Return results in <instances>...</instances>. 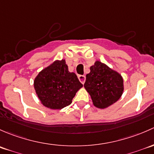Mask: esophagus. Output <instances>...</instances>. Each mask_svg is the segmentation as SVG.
<instances>
[{"mask_svg":"<svg viewBox=\"0 0 154 154\" xmlns=\"http://www.w3.org/2000/svg\"><path fill=\"white\" fill-rule=\"evenodd\" d=\"M78 77H79V81H80V82H82V84L85 83V79H86V77H85V75H79Z\"/></svg>","mask_w":154,"mask_h":154,"instance_id":"1","label":"esophagus"}]
</instances>
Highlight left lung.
Wrapping results in <instances>:
<instances>
[{
	"label": "left lung",
	"mask_w": 154,
	"mask_h": 154,
	"mask_svg": "<svg viewBox=\"0 0 154 154\" xmlns=\"http://www.w3.org/2000/svg\"><path fill=\"white\" fill-rule=\"evenodd\" d=\"M86 75L84 87L90 94L93 105L104 109L116 102L124 91L123 78L116 71L96 61Z\"/></svg>",
	"instance_id": "8db88e82"
}]
</instances>
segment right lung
I'll use <instances>...</instances> for the list:
<instances>
[{"label": "right lung", "instance_id": "add662e5", "mask_svg": "<svg viewBox=\"0 0 154 154\" xmlns=\"http://www.w3.org/2000/svg\"><path fill=\"white\" fill-rule=\"evenodd\" d=\"M83 87L74 72L68 70L64 59L56 60L43 69L34 80V88L42 104L53 110H61L72 103Z\"/></svg>", "mask_w": 154, "mask_h": 154}]
</instances>
